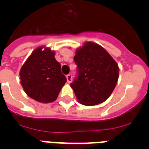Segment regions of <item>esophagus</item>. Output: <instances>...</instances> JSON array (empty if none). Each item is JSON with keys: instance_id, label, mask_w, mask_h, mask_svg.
Segmentation results:
<instances>
[{"instance_id": "obj_1", "label": "esophagus", "mask_w": 149, "mask_h": 149, "mask_svg": "<svg viewBox=\"0 0 149 149\" xmlns=\"http://www.w3.org/2000/svg\"><path fill=\"white\" fill-rule=\"evenodd\" d=\"M66 79H67V82H68V84L72 82V74H67Z\"/></svg>"}]
</instances>
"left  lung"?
Wrapping results in <instances>:
<instances>
[{
	"label": "left lung",
	"mask_w": 149,
	"mask_h": 149,
	"mask_svg": "<svg viewBox=\"0 0 149 149\" xmlns=\"http://www.w3.org/2000/svg\"><path fill=\"white\" fill-rule=\"evenodd\" d=\"M74 60L77 76L70 84L79 102L86 106L103 103L110 97L119 78V66L99 45L84 43Z\"/></svg>",
	"instance_id": "obj_1"
}]
</instances>
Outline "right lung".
<instances>
[{"label":"right lung","instance_id":"1","mask_svg":"<svg viewBox=\"0 0 149 149\" xmlns=\"http://www.w3.org/2000/svg\"><path fill=\"white\" fill-rule=\"evenodd\" d=\"M54 54L48 48H37L24 63L19 73L26 94L41 103L54 101L67 81Z\"/></svg>","mask_w":149,"mask_h":149}]
</instances>
